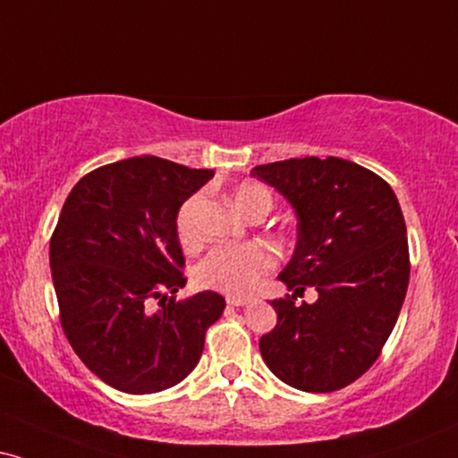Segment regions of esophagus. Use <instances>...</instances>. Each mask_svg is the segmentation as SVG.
Instances as JSON below:
<instances>
[{"label": "esophagus", "instance_id": "1", "mask_svg": "<svg viewBox=\"0 0 458 458\" xmlns=\"http://www.w3.org/2000/svg\"><path fill=\"white\" fill-rule=\"evenodd\" d=\"M225 302H228L230 306H245V304L251 302V298H249V296H234V293H228V296H225Z\"/></svg>", "mask_w": 458, "mask_h": 458}]
</instances>
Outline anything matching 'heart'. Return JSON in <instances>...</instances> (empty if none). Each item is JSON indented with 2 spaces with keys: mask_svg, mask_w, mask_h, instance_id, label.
Returning a JSON list of instances; mask_svg holds the SVG:
<instances>
[{
  "mask_svg": "<svg viewBox=\"0 0 458 458\" xmlns=\"http://www.w3.org/2000/svg\"><path fill=\"white\" fill-rule=\"evenodd\" d=\"M234 205L245 213L256 207L272 205L270 192L258 183H242L234 192ZM200 207V196H192L177 213V234L186 247L199 241L196 213ZM275 266V253L262 242H228L209 251L196 266V283L207 289H219L225 293H249L259 279Z\"/></svg>",
  "mask_w": 458,
  "mask_h": 458,
  "instance_id": "1",
  "label": "heart"
}]
</instances>
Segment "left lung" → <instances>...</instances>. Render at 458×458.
Listing matches in <instances>:
<instances>
[{"instance_id":"1","label":"left lung","mask_w":458,"mask_h":458,"mask_svg":"<svg viewBox=\"0 0 458 458\" xmlns=\"http://www.w3.org/2000/svg\"><path fill=\"white\" fill-rule=\"evenodd\" d=\"M251 175L275 188L298 219L296 249L279 281L319 296L300 306L272 300L276 326L259 338V352L293 389H343L378 359L408 292L397 196L376 173L334 156L270 162Z\"/></svg>"}]
</instances>
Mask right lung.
<instances>
[{"instance_id": "1", "label": "right lung", "mask_w": 458, "mask_h": 458, "mask_svg": "<svg viewBox=\"0 0 458 458\" xmlns=\"http://www.w3.org/2000/svg\"><path fill=\"white\" fill-rule=\"evenodd\" d=\"M213 175L137 156L84 175L63 205L50 241L63 332L114 389L148 395L182 383L222 317L216 292L175 296L186 285L177 213Z\"/></svg>"}]
</instances>
